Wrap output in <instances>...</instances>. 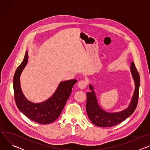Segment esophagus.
I'll return each instance as SVG.
<instances>
[{
	"mask_svg": "<svg viewBox=\"0 0 150 150\" xmlns=\"http://www.w3.org/2000/svg\"><path fill=\"white\" fill-rule=\"evenodd\" d=\"M87 85V81H85V80H81L78 82V87L81 89V90H83L85 88Z\"/></svg>",
	"mask_w": 150,
	"mask_h": 150,
	"instance_id": "1",
	"label": "esophagus"
}]
</instances>
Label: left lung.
<instances>
[{"instance_id": "8db88e82", "label": "left lung", "mask_w": 150, "mask_h": 150, "mask_svg": "<svg viewBox=\"0 0 150 150\" xmlns=\"http://www.w3.org/2000/svg\"><path fill=\"white\" fill-rule=\"evenodd\" d=\"M130 70L135 83V90L127 108L120 112H108L103 110L98 103L93 86L91 83L89 84V88L91 91L87 93L86 111L90 120L94 125L99 127H112L123 122L134 112L138 100L140 76L134 62H131Z\"/></svg>"}]
</instances>
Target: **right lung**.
Segmentation results:
<instances>
[{
    "label": "right lung",
    "instance_id": "obj_1",
    "mask_svg": "<svg viewBox=\"0 0 150 150\" xmlns=\"http://www.w3.org/2000/svg\"><path fill=\"white\" fill-rule=\"evenodd\" d=\"M28 53L26 51L24 59L16 70L13 85L15 100L18 109L31 120L46 125L53 122L60 116L63 109L71 94L76 79L60 82L53 94L46 100L40 103L29 101L23 94L20 84V76L27 65Z\"/></svg>",
    "mask_w": 150,
    "mask_h": 150
}]
</instances>
